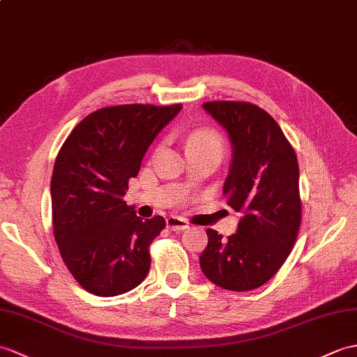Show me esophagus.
I'll return each instance as SVG.
<instances>
[{
    "mask_svg": "<svg viewBox=\"0 0 357 357\" xmlns=\"http://www.w3.org/2000/svg\"><path fill=\"white\" fill-rule=\"evenodd\" d=\"M165 223H167V228L169 229L176 231V233H179V231H184V229L188 228V222L178 218V216H169L167 219H165Z\"/></svg>",
    "mask_w": 357,
    "mask_h": 357,
    "instance_id": "esophagus-1",
    "label": "esophagus"
}]
</instances>
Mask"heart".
<instances>
[{
  "label": "heart",
  "instance_id": "1",
  "mask_svg": "<svg viewBox=\"0 0 357 357\" xmlns=\"http://www.w3.org/2000/svg\"><path fill=\"white\" fill-rule=\"evenodd\" d=\"M188 149H208V151H214L218 153H222V139L218 134H214L211 130H197L188 138L187 143Z\"/></svg>",
  "mask_w": 357,
  "mask_h": 357
}]
</instances>
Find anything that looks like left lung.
Masks as SVG:
<instances>
[{
    "mask_svg": "<svg viewBox=\"0 0 357 357\" xmlns=\"http://www.w3.org/2000/svg\"><path fill=\"white\" fill-rule=\"evenodd\" d=\"M233 147L223 195L240 213L236 234L206 229L199 257L211 283L246 292L269 281L291 254L301 225L300 169L294 147L271 115L246 102H206Z\"/></svg>",
    "mask_w": 357,
    "mask_h": 357,
    "instance_id": "8db88e82",
    "label": "left lung"
}]
</instances>
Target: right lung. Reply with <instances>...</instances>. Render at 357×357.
Listing matches in <instances>:
<instances>
[{
    "label": "right lung",
    "mask_w": 357,
    "mask_h": 357,
    "mask_svg": "<svg viewBox=\"0 0 357 357\" xmlns=\"http://www.w3.org/2000/svg\"><path fill=\"white\" fill-rule=\"evenodd\" d=\"M182 105H120L82 120L65 139L52 176L53 233L62 260L85 291L115 296L151 269L149 246L165 227L124 202L129 179Z\"/></svg>",
    "instance_id": "add662e5"
}]
</instances>
